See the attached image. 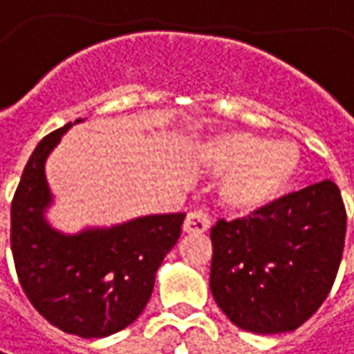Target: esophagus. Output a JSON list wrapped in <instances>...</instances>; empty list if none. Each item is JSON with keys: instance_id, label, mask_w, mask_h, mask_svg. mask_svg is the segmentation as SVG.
<instances>
[{"instance_id": "34e87169", "label": "esophagus", "mask_w": 354, "mask_h": 354, "mask_svg": "<svg viewBox=\"0 0 354 354\" xmlns=\"http://www.w3.org/2000/svg\"><path fill=\"white\" fill-rule=\"evenodd\" d=\"M209 225H212V218H209L208 212L206 209H194L187 216L185 223H183V229L187 233H206Z\"/></svg>"}]
</instances>
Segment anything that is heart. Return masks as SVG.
<instances>
[{
  "label": "heart",
  "mask_w": 354,
  "mask_h": 354,
  "mask_svg": "<svg viewBox=\"0 0 354 354\" xmlns=\"http://www.w3.org/2000/svg\"><path fill=\"white\" fill-rule=\"evenodd\" d=\"M201 163L221 175L219 196L225 208L250 214L279 198L301 169V152L291 142H268L260 136L229 131L209 138Z\"/></svg>",
  "instance_id": "b5f03b06"
}]
</instances>
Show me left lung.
Listing matches in <instances>:
<instances>
[{
	"label": "left lung",
	"mask_w": 354,
	"mask_h": 354,
	"mask_svg": "<svg viewBox=\"0 0 354 354\" xmlns=\"http://www.w3.org/2000/svg\"><path fill=\"white\" fill-rule=\"evenodd\" d=\"M347 212L333 181L285 194L248 218L209 231V289L241 330H297L330 295L339 270Z\"/></svg>",
	"instance_id": "left-lung-1"
}]
</instances>
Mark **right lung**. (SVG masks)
I'll return each mask as SVG.
<instances>
[{"instance_id":"add662e5","label":"right lung","mask_w":354,"mask_h":354,"mask_svg":"<svg viewBox=\"0 0 354 354\" xmlns=\"http://www.w3.org/2000/svg\"><path fill=\"white\" fill-rule=\"evenodd\" d=\"M75 123L44 136L24 167L11 202V252L34 308L65 333L92 339L125 330L145 310L156 272L181 235L185 214L145 216L75 235L51 227L44 167Z\"/></svg>"}]
</instances>
